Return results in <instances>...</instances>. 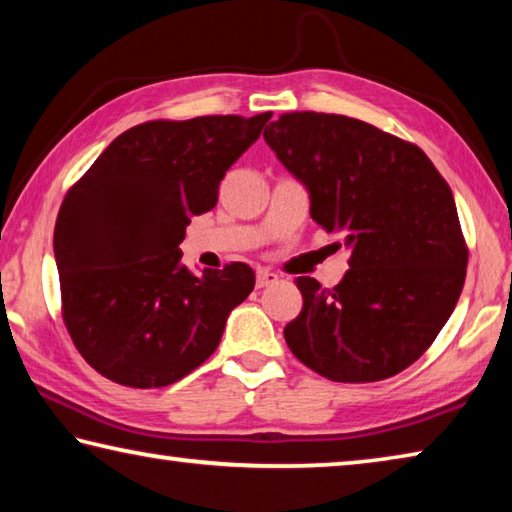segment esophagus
I'll return each mask as SVG.
<instances>
[{"mask_svg":"<svg viewBox=\"0 0 512 512\" xmlns=\"http://www.w3.org/2000/svg\"><path fill=\"white\" fill-rule=\"evenodd\" d=\"M277 282V275L271 271H257V289L271 287V284Z\"/></svg>","mask_w":512,"mask_h":512,"instance_id":"1","label":"esophagus"}]
</instances>
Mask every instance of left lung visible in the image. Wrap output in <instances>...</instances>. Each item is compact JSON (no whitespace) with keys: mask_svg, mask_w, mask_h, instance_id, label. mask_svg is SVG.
I'll return each mask as SVG.
<instances>
[{"mask_svg":"<svg viewBox=\"0 0 512 512\" xmlns=\"http://www.w3.org/2000/svg\"><path fill=\"white\" fill-rule=\"evenodd\" d=\"M264 140L307 187L311 219L350 248L334 289L296 280L302 311L284 327L289 350L345 384L409 368L463 291L467 246L452 189L418 146L345 115L287 112Z\"/></svg>","mask_w":512,"mask_h":512,"instance_id":"8db88e82","label":"left lung"}]
</instances>
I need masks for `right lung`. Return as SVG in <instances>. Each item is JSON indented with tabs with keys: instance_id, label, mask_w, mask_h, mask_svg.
<instances>
[{
	"instance_id": "obj_1",
	"label": "right lung",
	"mask_w": 512,
	"mask_h": 512,
	"mask_svg": "<svg viewBox=\"0 0 512 512\" xmlns=\"http://www.w3.org/2000/svg\"><path fill=\"white\" fill-rule=\"evenodd\" d=\"M268 119L271 112L146 121L112 140L67 192L54 230L63 320L103 377L169 386L216 350L255 273L232 262L194 275L178 246Z\"/></svg>"
}]
</instances>
